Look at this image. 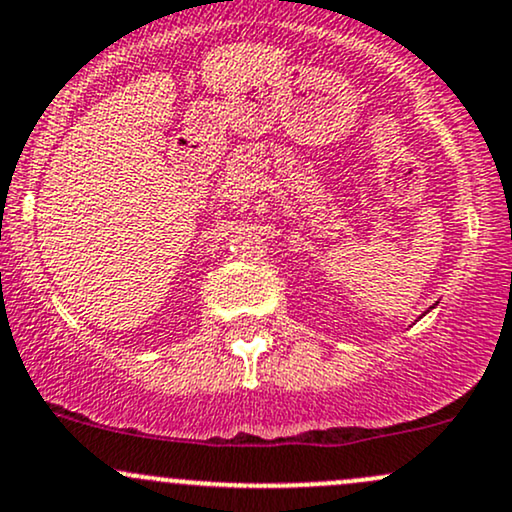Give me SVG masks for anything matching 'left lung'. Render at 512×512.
<instances>
[{"instance_id": "1", "label": "left lung", "mask_w": 512, "mask_h": 512, "mask_svg": "<svg viewBox=\"0 0 512 512\" xmlns=\"http://www.w3.org/2000/svg\"><path fill=\"white\" fill-rule=\"evenodd\" d=\"M427 312H429V310H427Z\"/></svg>"}]
</instances>
